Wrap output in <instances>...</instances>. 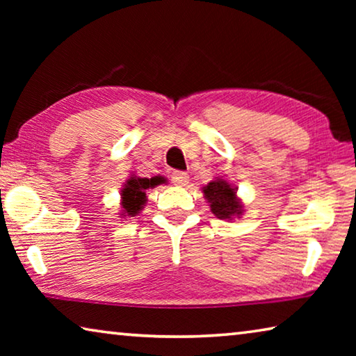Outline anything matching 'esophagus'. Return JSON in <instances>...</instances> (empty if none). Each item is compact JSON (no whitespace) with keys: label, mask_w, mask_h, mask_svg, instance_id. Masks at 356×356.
I'll use <instances>...</instances> for the list:
<instances>
[{"label":"esophagus","mask_w":356,"mask_h":356,"mask_svg":"<svg viewBox=\"0 0 356 356\" xmlns=\"http://www.w3.org/2000/svg\"><path fill=\"white\" fill-rule=\"evenodd\" d=\"M171 182L174 185H179V186H185L188 184V174L184 172V171H174L171 174Z\"/></svg>","instance_id":"34e87169"}]
</instances>
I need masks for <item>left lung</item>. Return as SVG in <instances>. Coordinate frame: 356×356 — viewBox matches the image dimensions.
Wrapping results in <instances>:
<instances>
[{
    "instance_id": "1",
    "label": "left lung",
    "mask_w": 356,
    "mask_h": 356,
    "mask_svg": "<svg viewBox=\"0 0 356 356\" xmlns=\"http://www.w3.org/2000/svg\"><path fill=\"white\" fill-rule=\"evenodd\" d=\"M206 200L210 204L212 213L220 220H232L243 213L242 202L237 200L236 188L225 179H215L202 188Z\"/></svg>"
}]
</instances>
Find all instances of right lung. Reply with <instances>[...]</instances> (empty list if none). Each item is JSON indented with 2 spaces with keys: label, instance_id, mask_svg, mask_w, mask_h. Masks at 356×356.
<instances>
[{
  "label": "right lung",
  "instance_id": "obj_1",
  "mask_svg": "<svg viewBox=\"0 0 356 356\" xmlns=\"http://www.w3.org/2000/svg\"><path fill=\"white\" fill-rule=\"evenodd\" d=\"M161 179L160 177H136L131 176L127 182H125L122 193V215L124 213L127 216H135L143 210V206L146 204V190L154 188L155 185H160Z\"/></svg>",
  "mask_w": 356,
  "mask_h": 356
}]
</instances>
